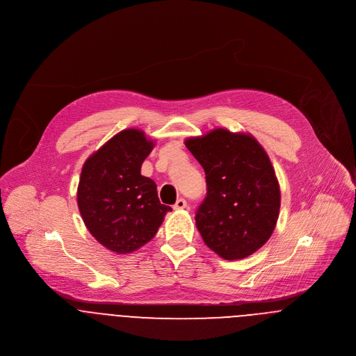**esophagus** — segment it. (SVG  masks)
<instances>
[{
	"mask_svg": "<svg viewBox=\"0 0 356 356\" xmlns=\"http://www.w3.org/2000/svg\"><path fill=\"white\" fill-rule=\"evenodd\" d=\"M186 206H188V203L185 199H178L177 203L174 204V210H184Z\"/></svg>",
	"mask_w": 356,
	"mask_h": 356,
	"instance_id": "esophagus-1",
	"label": "esophagus"
}]
</instances>
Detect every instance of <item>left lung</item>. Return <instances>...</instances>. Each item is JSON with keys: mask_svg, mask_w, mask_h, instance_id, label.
I'll list each match as a JSON object with an SVG mask.
<instances>
[{"mask_svg": "<svg viewBox=\"0 0 356 356\" xmlns=\"http://www.w3.org/2000/svg\"><path fill=\"white\" fill-rule=\"evenodd\" d=\"M206 174L207 195L196 214L204 243L224 260L259 250L277 225L281 192L267 152L249 132L216 128L185 139Z\"/></svg>", "mask_w": 356, "mask_h": 356, "instance_id": "obj_1", "label": "left lung"}]
</instances>
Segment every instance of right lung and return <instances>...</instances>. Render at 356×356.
Instances as JSON below:
<instances>
[{
	"label": "right lung",
	"instance_id": "right-lung-1",
	"mask_svg": "<svg viewBox=\"0 0 356 356\" xmlns=\"http://www.w3.org/2000/svg\"><path fill=\"white\" fill-rule=\"evenodd\" d=\"M156 140L128 128L92 153L81 172L76 200L82 220L108 250L132 253L153 239L171 211L161 204L153 179L140 174Z\"/></svg>",
	"mask_w": 356,
	"mask_h": 356
}]
</instances>
